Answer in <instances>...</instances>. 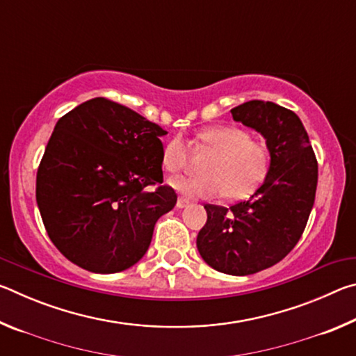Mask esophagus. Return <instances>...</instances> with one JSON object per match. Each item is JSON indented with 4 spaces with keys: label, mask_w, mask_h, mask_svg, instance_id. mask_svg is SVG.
Segmentation results:
<instances>
[{
    "label": "esophagus",
    "mask_w": 356,
    "mask_h": 356,
    "mask_svg": "<svg viewBox=\"0 0 356 356\" xmlns=\"http://www.w3.org/2000/svg\"><path fill=\"white\" fill-rule=\"evenodd\" d=\"M176 206H177V209H184V207H188V206H190V201H186V200H185V197H179Z\"/></svg>",
    "instance_id": "1"
}]
</instances>
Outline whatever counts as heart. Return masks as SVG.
I'll use <instances>...</instances> for the list:
<instances>
[{
    "mask_svg": "<svg viewBox=\"0 0 356 356\" xmlns=\"http://www.w3.org/2000/svg\"><path fill=\"white\" fill-rule=\"evenodd\" d=\"M200 149L210 155L202 163L201 176L177 177L171 185L185 197H216L238 201L248 197L270 170V150L267 144L251 138L250 131L236 125H212L196 136ZM188 163V149L180 135L166 143L161 154L165 171L176 176Z\"/></svg>",
    "mask_w": 356,
    "mask_h": 356,
    "instance_id": "heart-1",
    "label": "heart"
}]
</instances>
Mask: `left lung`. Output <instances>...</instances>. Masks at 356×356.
<instances>
[{
	"label": "left lung",
	"instance_id": "1",
	"mask_svg": "<svg viewBox=\"0 0 356 356\" xmlns=\"http://www.w3.org/2000/svg\"><path fill=\"white\" fill-rule=\"evenodd\" d=\"M231 114L265 136L270 170L248 201L231 207L204 206L207 222L196 246L210 267L245 276L278 264L297 245L314 206L318 168L308 134L293 111L273 102L250 100Z\"/></svg>",
	"mask_w": 356,
	"mask_h": 356
}]
</instances>
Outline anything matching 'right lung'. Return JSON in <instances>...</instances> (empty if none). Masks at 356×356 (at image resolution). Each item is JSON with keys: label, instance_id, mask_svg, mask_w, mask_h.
I'll return each mask as SVG.
<instances>
[{"label": "right lung", "instance_id": "add662e5", "mask_svg": "<svg viewBox=\"0 0 356 356\" xmlns=\"http://www.w3.org/2000/svg\"><path fill=\"white\" fill-rule=\"evenodd\" d=\"M168 134L105 97L58 120L35 177L48 237L88 272L116 273L146 254L156 220L177 195L163 182L160 138Z\"/></svg>", "mask_w": 356, "mask_h": 356}]
</instances>
